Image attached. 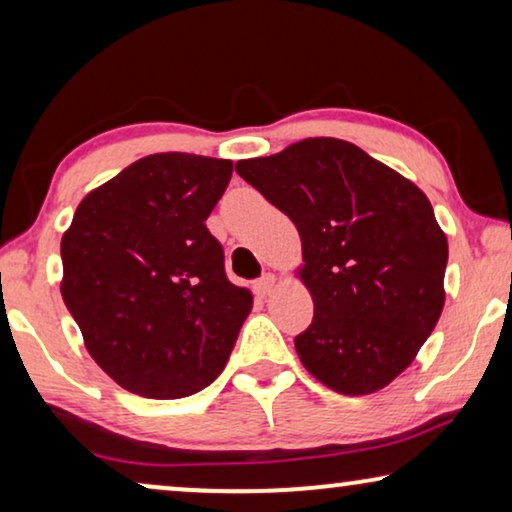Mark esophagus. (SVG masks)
Here are the masks:
<instances>
[{
  "label": "esophagus",
  "mask_w": 512,
  "mask_h": 512,
  "mask_svg": "<svg viewBox=\"0 0 512 512\" xmlns=\"http://www.w3.org/2000/svg\"><path fill=\"white\" fill-rule=\"evenodd\" d=\"M275 282H277L275 275H270V272H268V275H263L261 279H258V282L254 284V289H256L258 296L265 298V296H270L272 289H275Z\"/></svg>",
  "instance_id": "34e87169"
}]
</instances>
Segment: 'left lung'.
<instances>
[{"mask_svg": "<svg viewBox=\"0 0 512 512\" xmlns=\"http://www.w3.org/2000/svg\"><path fill=\"white\" fill-rule=\"evenodd\" d=\"M240 177L289 216L303 242L298 277L314 317L296 338L303 366L345 396L396 380L445 305L447 237L426 195L356 144L310 137Z\"/></svg>", "mask_w": 512, "mask_h": 512, "instance_id": "left-lung-1", "label": "left lung"}]
</instances>
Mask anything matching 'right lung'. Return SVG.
Returning a JSON list of instances; mask_svg holds the SVG:
<instances>
[{"label": "right lung", "mask_w": 512, "mask_h": 512, "mask_svg": "<svg viewBox=\"0 0 512 512\" xmlns=\"http://www.w3.org/2000/svg\"><path fill=\"white\" fill-rule=\"evenodd\" d=\"M230 177V160L153 153L90 191L62 235V300L132 394L184 398L226 368L254 305L205 226Z\"/></svg>", "instance_id": "1"}]
</instances>
